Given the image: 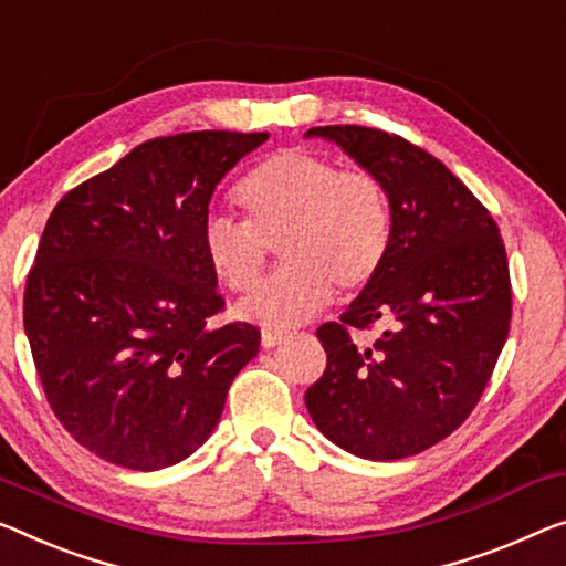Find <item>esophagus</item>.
<instances>
[{
    "label": "esophagus",
    "instance_id": "1",
    "mask_svg": "<svg viewBox=\"0 0 566 566\" xmlns=\"http://www.w3.org/2000/svg\"><path fill=\"white\" fill-rule=\"evenodd\" d=\"M284 337H286V333H282V331H264L261 333V345H264V348H274V345H280Z\"/></svg>",
    "mask_w": 566,
    "mask_h": 566
}]
</instances>
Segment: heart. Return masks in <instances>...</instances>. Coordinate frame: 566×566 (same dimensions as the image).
Listing matches in <instances>:
<instances>
[{
  "instance_id": "obj_1",
  "label": "heart",
  "mask_w": 566,
  "mask_h": 566,
  "mask_svg": "<svg viewBox=\"0 0 566 566\" xmlns=\"http://www.w3.org/2000/svg\"><path fill=\"white\" fill-rule=\"evenodd\" d=\"M233 196L247 221L210 213L200 229V254L216 280L235 294L249 292L276 241L286 264L241 302V317L276 331L300 325L331 305L335 286L356 294L381 274L394 216L376 175L340 170L307 149H282L243 175Z\"/></svg>"
}]
</instances>
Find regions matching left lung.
<instances>
[{"label": "left lung", "mask_w": 566, "mask_h": 566, "mask_svg": "<svg viewBox=\"0 0 566 566\" xmlns=\"http://www.w3.org/2000/svg\"><path fill=\"white\" fill-rule=\"evenodd\" d=\"M333 139L384 182L394 233L381 274L317 327L325 374L305 403L327 440L401 460L450 437L491 381L511 327V274L491 210L440 159L399 134L333 124ZM385 327L370 349L353 329Z\"/></svg>", "instance_id": "1"}]
</instances>
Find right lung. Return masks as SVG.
<instances>
[{"label": "right lung", "instance_id": "1", "mask_svg": "<svg viewBox=\"0 0 566 566\" xmlns=\"http://www.w3.org/2000/svg\"><path fill=\"white\" fill-rule=\"evenodd\" d=\"M266 139H149L50 213L24 286V333L50 409L96 458L145 472L185 460L259 353V327L210 323L226 302L200 229L221 177Z\"/></svg>", "mask_w": 566, "mask_h": 566}]
</instances>
